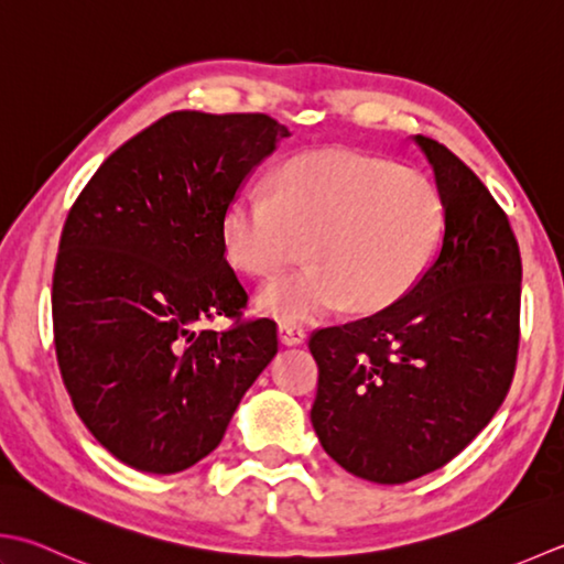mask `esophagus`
I'll list each match as a JSON object with an SVG mask.
<instances>
[{
    "mask_svg": "<svg viewBox=\"0 0 564 564\" xmlns=\"http://www.w3.org/2000/svg\"><path fill=\"white\" fill-rule=\"evenodd\" d=\"M305 329L301 325H293V323H281L279 325V339L283 341L285 347H295V345H303L305 341Z\"/></svg>",
    "mask_w": 564,
    "mask_h": 564,
    "instance_id": "obj_1",
    "label": "esophagus"
}]
</instances>
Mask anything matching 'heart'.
I'll return each instance as SVG.
<instances>
[{"mask_svg":"<svg viewBox=\"0 0 564 564\" xmlns=\"http://www.w3.org/2000/svg\"><path fill=\"white\" fill-rule=\"evenodd\" d=\"M443 235L445 207L430 175L347 151L289 159L271 193H239L223 217L227 261L253 279L307 251V267L257 295L261 313L293 325L399 303L433 267Z\"/></svg>","mask_w":564,"mask_h":564,"instance_id":"obj_1","label":"heart"}]
</instances>
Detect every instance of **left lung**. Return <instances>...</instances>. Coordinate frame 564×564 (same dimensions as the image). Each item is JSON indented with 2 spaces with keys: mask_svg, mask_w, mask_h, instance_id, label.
<instances>
[{
  "mask_svg": "<svg viewBox=\"0 0 564 564\" xmlns=\"http://www.w3.org/2000/svg\"><path fill=\"white\" fill-rule=\"evenodd\" d=\"M445 207L437 259L377 315L317 329L311 421L341 469L405 484L457 457L513 377L521 253L509 217L443 143L415 134Z\"/></svg>",
  "mask_w": 564,
  "mask_h": 564,
  "instance_id": "obj_1",
  "label": "left lung"
}]
</instances>
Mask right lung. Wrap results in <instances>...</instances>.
Listing matches in <instances>:
<instances>
[{"label": "right lung", "instance_id": "right-lung-1", "mask_svg": "<svg viewBox=\"0 0 564 564\" xmlns=\"http://www.w3.org/2000/svg\"><path fill=\"white\" fill-rule=\"evenodd\" d=\"M285 137L269 115H165L99 165L65 219L55 355L80 421L129 467L197 465L279 351L269 317L207 323L249 301L223 217Z\"/></svg>", "mask_w": 564, "mask_h": 564}]
</instances>
